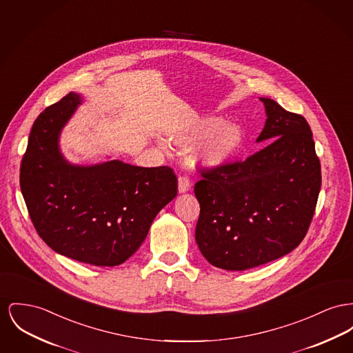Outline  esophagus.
<instances>
[{
  "label": "esophagus",
  "mask_w": 353,
  "mask_h": 353,
  "mask_svg": "<svg viewBox=\"0 0 353 353\" xmlns=\"http://www.w3.org/2000/svg\"><path fill=\"white\" fill-rule=\"evenodd\" d=\"M189 189H190L189 180H188L187 177H184V176H180L179 177V192L180 193H185Z\"/></svg>",
  "instance_id": "1"
}]
</instances>
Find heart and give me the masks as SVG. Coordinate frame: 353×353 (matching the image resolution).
Segmentation results:
<instances>
[{
	"instance_id": "obj_1",
	"label": "heart",
	"mask_w": 353,
	"mask_h": 353,
	"mask_svg": "<svg viewBox=\"0 0 353 353\" xmlns=\"http://www.w3.org/2000/svg\"><path fill=\"white\" fill-rule=\"evenodd\" d=\"M170 139L180 146L204 141L192 153V164L205 172H217L240 153L245 143V133L237 123H225L220 116H208L173 129Z\"/></svg>"
}]
</instances>
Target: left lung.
<instances>
[{
	"instance_id": "1",
	"label": "left lung",
	"mask_w": 353,
	"mask_h": 353,
	"mask_svg": "<svg viewBox=\"0 0 353 353\" xmlns=\"http://www.w3.org/2000/svg\"><path fill=\"white\" fill-rule=\"evenodd\" d=\"M257 143L268 145L243 163L201 170L196 243L221 270H245L296 248L307 234L321 188L311 126L270 99Z\"/></svg>"
}]
</instances>
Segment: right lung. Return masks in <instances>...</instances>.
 I'll return each instance as SVG.
<instances>
[{"label":"right lung","mask_w":353,"mask_h":353,"mask_svg":"<svg viewBox=\"0 0 353 353\" xmlns=\"http://www.w3.org/2000/svg\"><path fill=\"white\" fill-rule=\"evenodd\" d=\"M81 104L83 97L70 92L34 121L20 170L22 196L37 233L54 252L114 267L140 248L157 213L177 196V177L169 166L120 160L70 164L59 141Z\"/></svg>","instance_id":"right-lung-1"}]
</instances>
